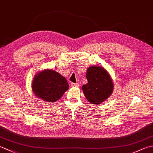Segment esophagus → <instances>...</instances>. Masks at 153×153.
<instances>
[{
  "label": "esophagus",
  "mask_w": 153,
  "mask_h": 153,
  "mask_svg": "<svg viewBox=\"0 0 153 153\" xmlns=\"http://www.w3.org/2000/svg\"><path fill=\"white\" fill-rule=\"evenodd\" d=\"M71 87H78V86H79V84L78 83H71Z\"/></svg>",
  "instance_id": "obj_1"
}]
</instances>
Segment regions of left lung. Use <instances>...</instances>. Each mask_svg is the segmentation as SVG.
<instances>
[{"label": "left lung", "mask_w": 153, "mask_h": 153, "mask_svg": "<svg viewBox=\"0 0 153 153\" xmlns=\"http://www.w3.org/2000/svg\"><path fill=\"white\" fill-rule=\"evenodd\" d=\"M86 77L88 81L83 85L82 90L89 102L99 105L108 98L113 90L111 77L103 68L91 66L87 70Z\"/></svg>", "instance_id": "1"}]
</instances>
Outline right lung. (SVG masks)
<instances>
[{
	"mask_svg": "<svg viewBox=\"0 0 153 153\" xmlns=\"http://www.w3.org/2000/svg\"><path fill=\"white\" fill-rule=\"evenodd\" d=\"M69 85L65 77L53 70H45L35 76L32 88L39 98L53 102L61 98Z\"/></svg>",
	"mask_w": 153,
	"mask_h": 153,
	"instance_id": "obj_1",
	"label": "right lung"
}]
</instances>
